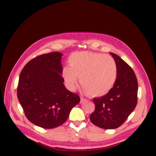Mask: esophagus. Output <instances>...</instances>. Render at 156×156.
Listing matches in <instances>:
<instances>
[{"label":"esophagus","mask_w":156,"mask_h":156,"mask_svg":"<svg viewBox=\"0 0 156 156\" xmlns=\"http://www.w3.org/2000/svg\"><path fill=\"white\" fill-rule=\"evenodd\" d=\"M87 100L86 98H84L83 97H81V103H83V102H84V101H87Z\"/></svg>","instance_id":"34e87169"}]
</instances>
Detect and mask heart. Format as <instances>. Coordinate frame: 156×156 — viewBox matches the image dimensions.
Masks as SVG:
<instances>
[{"label":"heart","mask_w":156,"mask_h":156,"mask_svg":"<svg viewBox=\"0 0 156 156\" xmlns=\"http://www.w3.org/2000/svg\"><path fill=\"white\" fill-rule=\"evenodd\" d=\"M69 66H65L62 76L68 87L74 90L80 81L83 91L94 96L107 94L117 78V66L112 56L92 52H77L69 56Z\"/></svg>","instance_id":"b5f03b06"}]
</instances>
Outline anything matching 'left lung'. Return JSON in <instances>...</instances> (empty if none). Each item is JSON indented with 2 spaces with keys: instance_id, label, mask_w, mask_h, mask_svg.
Segmentation results:
<instances>
[{
  "instance_id": "left-lung-1",
  "label": "left lung",
  "mask_w": 156,
  "mask_h": 156,
  "mask_svg": "<svg viewBox=\"0 0 156 156\" xmlns=\"http://www.w3.org/2000/svg\"><path fill=\"white\" fill-rule=\"evenodd\" d=\"M117 66V78L105 95L94 98L96 105L90 120L103 129H116L124 124L137 103L138 83L133 70L124 60L110 53Z\"/></svg>"
}]
</instances>
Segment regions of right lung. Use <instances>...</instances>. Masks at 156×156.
<instances>
[{"mask_svg": "<svg viewBox=\"0 0 156 156\" xmlns=\"http://www.w3.org/2000/svg\"><path fill=\"white\" fill-rule=\"evenodd\" d=\"M62 54L52 52L29 61L20 73L17 98L30 122L52 129L64 124L80 101L77 94L66 88L62 77Z\"/></svg>", "mask_w": 156, "mask_h": 156, "instance_id": "obj_1", "label": "right lung"}]
</instances>
